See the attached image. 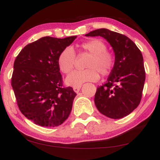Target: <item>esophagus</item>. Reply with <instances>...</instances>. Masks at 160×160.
I'll return each mask as SVG.
<instances>
[{
    "label": "esophagus",
    "mask_w": 160,
    "mask_h": 160,
    "mask_svg": "<svg viewBox=\"0 0 160 160\" xmlns=\"http://www.w3.org/2000/svg\"><path fill=\"white\" fill-rule=\"evenodd\" d=\"M80 88H81V86H79V87H74L73 89H74V92H75L76 93H78L79 92H80Z\"/></svg>",
    "instance_id": "obj_1"
}]
</instances>
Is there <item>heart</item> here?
Masks as SVG:
<instances>
[{
    "label": "heart",
    "instance_id": "heart-1",
    "mask_svg": "<svg viewBox=\"0 0 160 160\" xmlns=\"http://www.w3.org/2000/svg\"><path fill=\"white\" fill-rule=\"evenodd\" d=\"M80 46L92 56L87 62L86 67L88 68L74 71L66 78V84L70 86L79 87L85 82L97 81L100 78L99 72L102 76L108 75L115 65L114 54L107 50V45L103 40L93 38ZM75 59L76 54L72 48L68 47L62 50L58 59L60 71L64 74L70 73L74 68Z\"/></svg>",
    "mask_w": 160,
    "mask_h": 160
}]
</instances>
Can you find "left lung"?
<instances>
[{"label":"left lung","mask_w":160,"mask_h":160,"mask_svg":"<svg viewBox=\"0 0 160 160\" xmlns=\"http://www.w3.org/2000/svg\"><path fill=\"white\" fill-rule=\"evenodd\" d=\"M86 36H101L112 46L114 67L106 83L97 88L94 103L105 116L122 118L131 114L142 99L145 80L142 54L130 38L107 29L94 30Z\"/></svg>","instance_id":"obj_1"}]
</instances>
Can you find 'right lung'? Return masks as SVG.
I'll list each match as a JSON object with an SVG mask.
<instances>
[{
  "instance_id": "right-lung-1",
  "label": "right lung",
  "mask_w": 160,
  "mask_h": 160,
  "mask_svg": "<svg viewBox=\"0 0 160 160\" xmlns=\"http://www.w3.org/2000/svg\"><path fill=\"white\" fill-rule=\"evenodd\" d=\"M76 38H41L16 58L12 86L18 106L36 125L58 126L69 116L77 94L72 87L63 86L58 59Z\"/></svg>"
}]
</instances>
